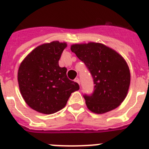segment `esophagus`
Masks as SVG:
<instances>
[{
  "label": "esophagus",
  "instance_id": "1",
  "mask_svg": "<svg viewBox=\"0 0 149 149\" xmlns=\"http://www.w3.org/2000/svg\"><path fill=\"white\" fill-rule=\"evenodd\" d=\"M74 81L76 82H77V83H78L79 85V84H80V80H79V78H76L74 79Z\"/></svg>",
  "mask_w": 149,
  "mask_h": 149
}]
</instances>
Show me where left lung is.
Segmentation results:
<instances>
[{"label":"left lung","instance_id":"left-lung-1","mask_svg":"<svg viewBox=\"0 0 149 149\" xmlns=\"http://www.w3.org/2000/svg\"><path fill=\"white\" fill-rule=\"evenodd\" d=\"M70 49L92 76L94 90L91 94H83L88 108L97 114L117 108L126 97L130 86V70L125 59L101 43L75 44Z\"/></svg>","mask_w":149,"mask_h":149}]
</instances>
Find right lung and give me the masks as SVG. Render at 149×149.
Masks as SVG:
<instances>
[{
	"label": "right lung",
	"mask_w": 149,
	"mask_h": 149,
	"mask_svg": "<svg viewBox=\"0 0 149 149\" xmlns=\"http://www.w3.org/2000/svg\"><path fill=\"white\" fill-rule=\"evenodd\" d=\"M67 46L54 41L42 44L24 59L18 71V82L23 98L34 110L52 114L64 108L71 94L79 89L67 76V68L58 61Z\"/></svg>",
	"instance_id": "add662e5"
}]
</instances>
